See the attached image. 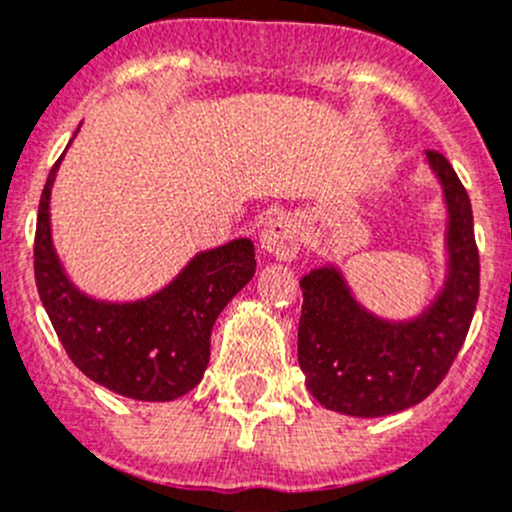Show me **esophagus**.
Wrapping results in <instances>:
<instances>
[{"mask_svg": "<svg viewBox=\"0 0 512 512\" xmlns=\"http://www.w3.org/2000/svg\"><path fill=\"white\" fill-rule=\"evenodd\" d=\"M301 246V226L294 216L279 213L271 221H266L264 231H261V248L269 251L276 259L286 261L294 259L296 251Z\"/></svg>", "mask_w": 512, "mask_h": 512, "instance_id": "esophagus-1", "label": "esophagus"}]
</instances>
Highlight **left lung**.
<instances>
[{"mask_svg": "<svg viewBox=\"0 0 512 512\" xmlns=\"http://www.w3.org/2000/svg\"><path fill=\"white\" fill-rule=\"evenodd\" d=\"M447 203L445 286L420 316L379 319L349 291L337 266L299 281V367L326 410L384 417L435 392L455 362L480 296V256L465 186L447 158L427 150Z\"/></svg>", "mask_w": 512, "mask_h": 512, "instance_id": "8db88e82", "label": "left lung"}]
</instances>
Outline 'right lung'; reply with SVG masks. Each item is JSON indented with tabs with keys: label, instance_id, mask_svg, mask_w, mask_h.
I'll use <instances>...</instances> for the list:
<instances>
[{
	"label": "right lung",
	"instance_id": "right-lung-1",
	"mask_svg": "<svg viewBox=\"0 0 512 512\" xmlns=\"http://www.w3.org/2000/svg\"><path fill=\"white\" fill-rule=\"evenodd\" d=\"M72 143V140H70ZM60 155L47 175L34 233V279L67 357L85 377L140 402H170L203 379L211 329L228 301L253 279L248 238L196 253L165 289L148 299L100 301L82 294L52 246L50 193Z\"/></svg>",
	"mask_w": 512,
	"mask_h": 512
}]
</instances>
